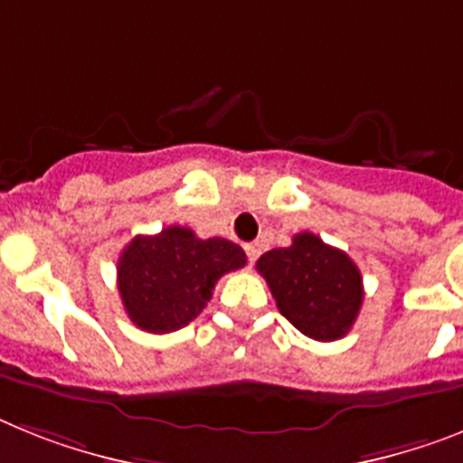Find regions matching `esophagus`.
<instances>
[{"mask_svg": "<svg viewBox=\"0 0 463 463\" xmlns=\"http://www.w3.org/2000/svg\"><path fill=\"white\" fill-rule=\"evenodd\" d=\"M260 250H262V248H260V243H246V255L250 262H255V260L260 258Z\"/></svg>", "mask_w": 463, "mask_h": 463, "instance_id": "obj_1", "label": "esophagus"}]
</instances>
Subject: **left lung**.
Here are the masks:
<instances>
[{"label":"left lung","mask_w":463,"mask_h":463,"mask_svg":"<svg viewBox=\"0 0 463 463\" xmlns=\"http://www.w3.org/2000/svg\"><path fill=\"white\" fill-rule=\"evenodd\" d=\"M276 307L299 333L318 342L345 337L363 304V279L354 260L311 232L292 236L258 260Z\"/></svg>","instance_id":"obj_1"}]
</instances>
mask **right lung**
Returning a JSON list of instances; mask_svg holds the SVG:
<instances>
[{
	"label": "right lung",
	"instance_id": "add662e5",
	"mask_svg": "<svg viewBox=\"0 0 463 463\" xmlns=\"http://www.w3.org/2000/svg\"><path fill=\"white\" fill-rule=\"evenodd\" d=\"M246 264L227 239H199L187 227L136 236L117 262L118 295L128 318L147 333H173L203 311L217 279Z\"/></svg>",
	"mask_w": 463,
	"mask_h": 463
}]
</instances>
